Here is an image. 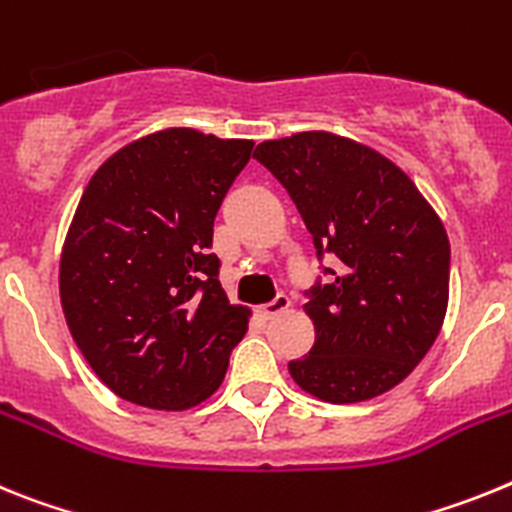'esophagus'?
I'll use <instances>...</instances> for the list:
<instances>
[{
    "label": "esophagus",
    "instance_id": "obj_1",
    "mask_svg": "<svg viewBox=\"0 0 512 512\" xmlns=\"http://www.w3.org/2000/svg\"><path fill=\"white\" fill-rule=\"evenodd\" d=\"M288 306H291V299H288L286 293H278L273 301H268V304L260 306V317L262 319H273V317H278V314H283Z\"/></svg>",
    "mask_w": 512,
    "mask_h": 512
}]
</instances>
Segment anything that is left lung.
Segmentation results:
<instances>
[{
    "mask_svg": "<svg viewBox=\"0 0 512 512\" xmlns=\"http://www.w3.org/2000/svg\"><path fill=\"white\" fill-rule=\"evenodd\" d=\"M255 159L296 203L328 278L306 291L317 340L288 363L293 381L332 404L379 397L441 332L451 273L441 219L397 164L342 136L262 141Z\"/></svg>",
    "mask_w": 512,
    "mask_h": 512,
    "instance_id": "left-lung-1",
    "label": "left lung"
}]
</instances>
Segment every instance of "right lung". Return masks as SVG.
Returning a JSON list of instances; mask_svg holds the SVG:
<instances>
[{
  "instance_id": "obj_1",
  "label": "right lung",
  "mask_w": 512,
  "mask_h": 512,
  "mask_svg": "<svg viewBox=\"0 0 512 512\" xmlns=\"http://www.w3.org/2000/svg\"><path fill=\"white\" fill-rule=\"evenodd\" d=\"M255 141L167 128L115 151L84 188L61 252V306L100 381L188 410L224 381L250 311L231 306L213 219Z\"/></svg>"
}]
</instances>
